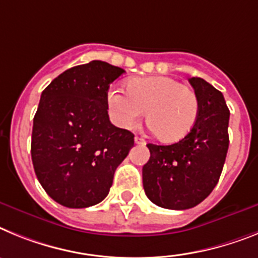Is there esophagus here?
Instances as JSON below:
<instances>
[{
  "instance_id": "esophagus-1",
  "label": "esophagus",
  "mask_w": 258,
  "mask_h": 258,
  "mask_svg": "<svg viewBox=\"0 0 258 258\" xmlns=\"http://www.w3.org/2000/svg\"><path fill=\"white\" fill-rule=\"evenodd\" d=\"M135 143H136V144L144 145L147 142H145V139H143L142 136H135Z\"/></svg>"
}]
</instances>
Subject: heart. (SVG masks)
<instances>
[{
    "label": "heart",
    "mask_w": 258,
    "mask_h": 258,
    "mask_svg": "<svg viewBox=\"0 0 258 258\" xmlns=\"http://www.w3.org/2000/svg\"><path fill=\"white\" fill-rule=\"evenodd\" d=\"M126 92H107V109L114 122L131 128L145 118L149 128L161 142L175 143L192 131L199 118L200 101L191 87L170 76L134 78L126 83Z\"/></svg>",
    "instance_id": "obj_1"
}]
</instances>
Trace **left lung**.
I'll return each mask as SVG.
<instances>
[{"mask_svg": "<svg viewBox=\"0 0 258 258\" xmlns=\"http://www.w3.org/2000/svg\"><path fill=\"white\" fill-rule=\"evenodd\" d=\"M200 111L192 131L171 145L148 144L143 166L145 195L165 209L185 210L204 201L217 185L228 149L230 110L223 95L201 78L188 79Z\"/></svg>", "mask_w": 258, "mask_h": 258, "instance_id": "8db88e82", "label": "left lung"}]
</instances>
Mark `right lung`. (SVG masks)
Returning a JSON list of instances; mask_svg holds the SVG:
<instances>
[{
  "label": "right lung",
  "mask_w": 258,
  "mask_h": 258,
  "mask_svg": "<svg viewBox=\"0 0 258 258\" xmlns=\"http://www.w3.org/2000/svg\"><path fill=\"white\" fill-rule=\"evenodd\" d=\"M124 73L92 61L66 70L42 91L31 156L40 184L63 207L101 203L134 147V134L111 124L107 114L109 87Z\"/></svg>",
  "instance_id": "right-lung-1"
}]
</instances>
